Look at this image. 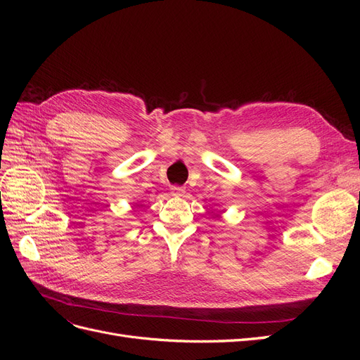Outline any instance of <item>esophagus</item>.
Returning a JSON list of instances; mask_svg holds the SVG:
<instances>
[{
  "label": "esophagus",
  "mask_w": 360,
  "mask_h": 360,
  "mask_svg": "<svg viewBox=\"0 0 360 360\" xmlns=\"http://www.w3.org/2000/svg\"><path fill=\"white\" fill-rule=\"evenodd\" d=\"M184 193H186V189L181 188V186H172L171 188L172 197H184Z\"/></svg>",
  "instance_id": "1"
}]
</instances>
